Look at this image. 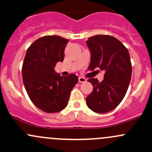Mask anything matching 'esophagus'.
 Segmentation results:
<instances>
[{"label": "esophagus", "mask_w": 152, "mask_h": 152, "mask_svg": "<svg viewBox=\"0 0 152 152\" xmlns=\"http://www.w3.org/2000/svg\"><path fill=\"white\" fill-rule=\"evenodd\" d=\"M78 81H79V83H85L86 82V79L85 77H80Z\"/></svg>", "instance_id": "34e87169"}]
</instances>
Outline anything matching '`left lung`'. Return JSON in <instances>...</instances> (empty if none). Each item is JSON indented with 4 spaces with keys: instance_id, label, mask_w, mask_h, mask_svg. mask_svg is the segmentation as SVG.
Wrapping results in <instances>:
<instances>
[{
    "instance_id": "left-lung-1",
    "label": "left lung",
    "mask_w": 152,
    "mask_h": 152,
    "mask_svg": "<svg viewBox=\"0 0 152 152\" xmlns=\"http://www.w3.org/2000/svg\"><path fill=\"white\" fill-rule=\"evenodd\" d=\"M86 44L91 52L88 69L105 72L102 82L88 80L94 90L86 98V104L94 112L107 113L120 104L128 91L132 75L130 54L120 40L110 35L91 37Z\"/></svg>"
}]
</instances>
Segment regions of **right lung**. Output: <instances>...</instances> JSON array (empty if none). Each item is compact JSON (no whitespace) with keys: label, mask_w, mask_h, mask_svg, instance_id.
Masks as SVG:
<instances>
[{"label":"right lung","mask_w":152,"mask_h":152,"mask_svg":"<svg viewBox=\"0 0 152 152\" xmlns=\"http://www.w3.org/2000/svg\"><path fill=\"white\" fill-rule=\"evenodd\" d=\"M69 40L56 35L37 39L27 48L22 65V79L30 100L38 109L55 113L67 106L72 90L78 82L76 75L61 76L54 67L63 61Z\"/></svg>","instance_id":"obj_1"}]
</instances>
